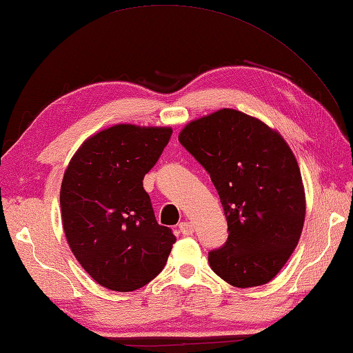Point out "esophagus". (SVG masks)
Masks as SVG:
<instances>
[{
	"instance_id": "34e87169",
	"label": "esophagus",
	"mask_w": 353,
	"mask_h": 353,
	"mask_svg": "<svg viewBox=\"0 0 353 353\" xmlns=\"http://www.w3.org/2000/svg\"><path fill=\"white\" fill-rule=\"evenodd\" d=\"M179 232L183 236H191L194 233V225L191 223H188V221H185V223L179 224Z\"/></svg>"
}]
</instances>
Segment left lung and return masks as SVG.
Wrapping results in <instances>:
<instances>
[{
	"instance_id": "left-lung-1",
	"label": "left lung",
	"mask_w": 353,
	"mask_h": 353,
	"mask_svg": "<svg viewBox=\"0 0 353 353\" xmlns=\"http://www.w3.org/2000/svg\"><path fill=\"white\" fill-rule=\"evenodd\" d=\"M179 141L208 171L228 225L227 242L209 265L239 289L269 283L296 248L305 192L296 158L266 123L223 108L194 120Z\"/></svg>"
}]
</instances>
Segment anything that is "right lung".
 Listing matches in <instances>:
<instances>
[{"label": "right lung", "instance_id": "obj_1", "mask_svg": "<svg viewBox=\"0 0 353 353\" xmlns=\"http://www.w3.org/2000/svg\"><path fill=\"white\" fill-rule=\"evenodd\" d=\"M171 128L114 125L87 138L64 171L60 191L65 239L93 280L116 292L150 283L176 242L159 225L143 179Z\"/></svg>", "mask_w": 353, "mask_h": 353}]
</instances>
